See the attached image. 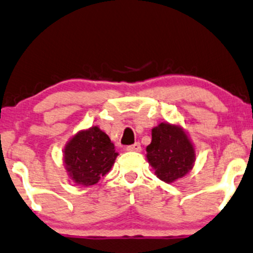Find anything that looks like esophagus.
Instances as JSON below:
<instances>
[{
    "instance_id": "obj_1",
    "label": "esophagus",
    "mask_w": 253,
    "mask_h": 253,
    "mask_svg": "<svg viewBox=\"0 0 253 253\" xmlns=\"http://www.w3.org/2000/svg\"><path fill=\"white\" fill-rule=\"evenodd\" d=\"M126 150H127V151H136V152H139V151L142 150V148H141V144H139V143H135V144L126 146Z\"/></svg>"
}]
</instances>
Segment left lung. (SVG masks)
<instances>
[{
	"label": "left lung",
	"mask_w": 253,
	"mask_h": 253,
	"mask_svg": "<svg viewBox=\"0 0 253 253\" xmlns=\"http://www.w3.org/2000/svg\"><path fill=\"white\" fill-rule=\"evenodd\" d=\"M151 143L146 146V160L158 178L170 184L192 170L195 146L182 126L163 122L151 130Z\"/></svg>",
	"instance_id": "obj_1"
}]
</instances>
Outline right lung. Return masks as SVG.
Wrapping results in <instances>:
<instances>
[{
	"label": "right lung",
	"mask_w": 253,
	"mask_h": 253,
	"mask_svg": "<svg viewBox=\"0 0 253 253\" xmlns=\"http://www.w3.org/2000/svg\"><path fill=\"white\" fill-rule=\"evenodd\" d=\"M117 156L107 133L98 126H91L71 137L64 148L63 162L74 183L90 186L111 170Z\"/></svg>",
	"instance_id": "right-lung-1"
}]
</instances>
